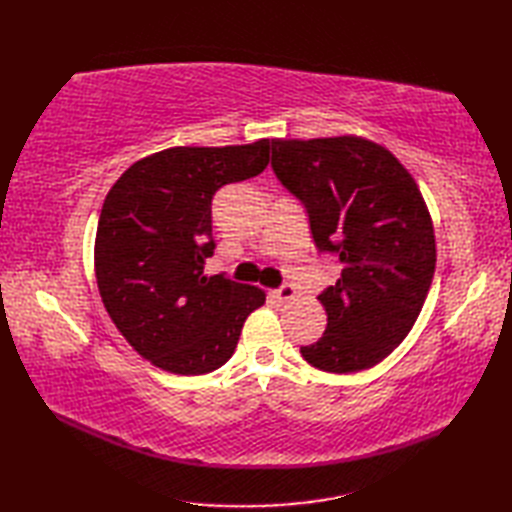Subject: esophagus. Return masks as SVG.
<instances>
[{"mask_svg":"<svg viewBox=\"0 0 512 512\" xmlns=\"http://www.w3.org/2000/svg\"><path fill=\"white\" fill-rule=\"evenodd\" d=\"M273 297H275L277 303H286V301L297 297V290L292 284H284V286H279L277 290H273Z\"/></svg>","mask_w":512,"mask_h":512,"instance_id":"34e87169","label":"esophagus"}]
</instances>
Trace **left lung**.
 <instances>
[{
  "label": "left lung",
  "instance_id": "1",
  "mask_svg": "<svg viewBox=\"0 0 512 512\" xmlns=\"http://www.w3.org/2000/svg\"><path fill=\"white\" fill-rule=\"evenodd\" d=\"M270 165L306 206L314 244L343 264L319 295L325 332L301 356L332 374L374 367L413 328L436 273V237L416 180L391 151L358 136L275 138Z\"/></svg>",
  "mask_w": 512,
  "mask_h": 512
}]
</instances>
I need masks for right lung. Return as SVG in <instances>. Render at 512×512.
Returning a JSON list of instances; mask_svg holds the SVG:
<instances>
[{"label":"right lung","instance_id":"1","mask_svg":"<svg viewBox=\"0 0 512 512\" xmlns=\"http://www.w3.org/2000/svg\"><path fill=\"white\" fill-rule=\"evenodd\" d=\"M270 140L171 147L134 162L103 202L94 244L103 306L134 350L171 374L200 376L233 356L264 290L204 275L211 202L224 184L262 173Z\"/></svg>","mask_w":512,"mask_h":512}]
</instances>
